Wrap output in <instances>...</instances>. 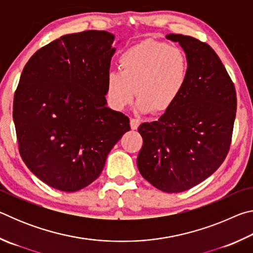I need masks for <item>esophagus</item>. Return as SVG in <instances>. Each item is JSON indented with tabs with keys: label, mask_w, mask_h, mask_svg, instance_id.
Segmentation results:
<instances>
[{
	"label": "esophagus",
	"mask_w": 253,
	"mask_h": 253,
	"mask_svg": "<svg viewBox=\"0 0 253 253\" xmlns=\"http://www.w3.org/2000/svg\"><path fill=\"white\" fill-rule=\"evenodd\" d=\"M139 125H140V122L138 121V119H136V118L130 119V128H131V129H137Z\"/></svg>",
	"instance_id": "34e87169"
}]
</instances>
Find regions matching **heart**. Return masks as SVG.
<instances>
[{"mask_svg":"<svg viewBox=\"0 0 253 253\" xmlns=\"http://www.w3.org/2000/svg\"><path fill=\"white\" fill-rule=\"evenodd\" d=\"M121 72L106 77V97L118 111L125 110L136 96L140 113L162 115L176 104L185 89L190 62L178 46L153 40L131 46L118 58Z\"/></svg>","mask_w":253,"mask_h":253,"instance_id":"1","label":"heart"}]
</instances>
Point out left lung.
Returning a JSON list of instances; mask_svg holds the SVG:
<instances>
[{"label":"left lung","mask_w":253,"mask_h":253,"mask_svg":"<svg viewBox=\"0 0 253 253\" xmlns=\"http://www.w3.org/2000/svg\"><path fill=\"white\" fill-rule=\"evenodd\" d=\"M188 58L185 89L157 122L143 123L137 157L142 176L158 190L179 193L203 182L228 155L237 113V93L223 63L209 44L168 34Z\"/></svg>","instance_id":"8db88e82"}]
</instances>
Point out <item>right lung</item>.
I'll list each match as a JSON object with an SVG mask.
<instances>
[{
	"mask_svg": "<svg viewBox=\"0 0 253 253\" xmlns=\"http://www.w3.org/2000/svg\"><path fill=\"white\" fill-rule=\"evenodd\" d=\"M114 34L89 30L62 36L25 65L13 100L20 155L49 186L76 192L99 176L106 158L130 129L107 107Z\"/></svg>",
	"mask_w": 253,
	"mask_h": 253,
	"instance_id": "1",
	"label": "right lung"
}]
</instances>
